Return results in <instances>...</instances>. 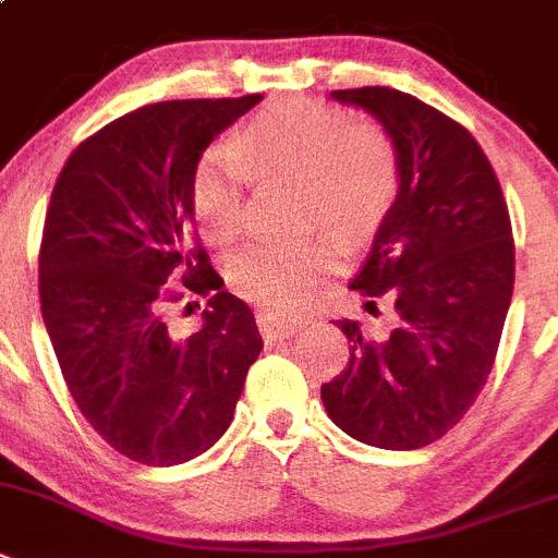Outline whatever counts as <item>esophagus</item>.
I'll use <instances>...</instances> for the list:
<instances>
[{
    "instance_id": "obj_1",
    "label": "esophagus",
    "mask_w": 558,
    "mask_h": 558,
    "mask_svg": "<svg viewBox=\"0 0 558 558\" xmlns=\"http://www.w3.org/2000/svg\"><path fill=\"white\" fill-rule=\"evenodd\" d=\"M306 320L301 315H282L274 313V310H257V326L263 331V337H284L290 331L301 329Z\"/></svg>"
}]
</instances>
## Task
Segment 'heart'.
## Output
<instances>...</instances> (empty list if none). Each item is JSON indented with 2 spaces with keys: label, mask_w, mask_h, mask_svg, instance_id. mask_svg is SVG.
I'll use <instances>...</instances> for the list:
<instances>
[{
  "label": "heart",
  "mask_w": 558,
  "mask_h": 558,
  "mask_svg": "<svg viewBox=\"0 0 558 558\" xmlns=\"http://www.w3.org/2000/svg\"><path fill=\"white\" fill-rule=\"evenodd\" d=\"M252 177L301 179V216L329 223L345 243L367 238L401 193V157L381 126L313 99H284L245 121L234 141L202 151L191 179L198 229L213 245L240 238ZM340 263V243L318 232L295 243H252L232 254L227 279L240 295L274 310L313 299Z\"/></svg>",
  "instance_id": "b5f03b06"
}]
</instances>
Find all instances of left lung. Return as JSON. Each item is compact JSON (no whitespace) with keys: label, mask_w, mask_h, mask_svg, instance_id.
Returning a JSON list of instances; mask_svg holds the SVG:
<instances>
[{"label":"left lung","mask_w":558,"mask_h":558,"mask_svg":"<svg viewBox=\"0 0 558 558\" xmlns=\"http://www.w3.org/2000/svg\"><path fill=\"white\" fill-rule=\"evenodd\" d=\"M381 121L401 157V193L351 290L396 306L390 337H349V365L320 387L331 421L367 446L437 442L473 407L498 354L514 288V238L487 155L459 121L396 88L331 90Z\"/></svg>","instance_id":"left-lung-1"}]
</instances>
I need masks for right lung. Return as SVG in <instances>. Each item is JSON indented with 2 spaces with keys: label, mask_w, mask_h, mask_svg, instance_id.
Here are the masks:
<instances>
[{
  "label": "right lung",
  "mask_w": 558,
  "mask_h": 558,
  "mask_svg": "<svg viewBox=\"0 0 558 558\" xmlns=\"http://www.w3.org/2000/svg\"><path fill=\"white\" fill-rule=\"evenodd\" d=\"M259 99L126 112L85 137L54 182L40 313L74 403L132 462L168 468L216 446L263 351L254 313L223 290L198 243L191 204L202 151ZM185 292L204 294L208 310L203 329L179 341L165 310Z\"/></svg>",
  "instance_id": "right-lung-1"
}]
</instances>
